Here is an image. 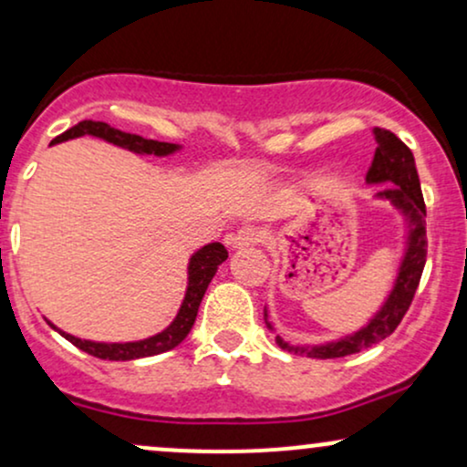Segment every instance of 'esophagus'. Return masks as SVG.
<instances>
[{
	"label": "esophagus",
	"mask_w": 467,
	"mask_h": 467,
	"mask_svg": "<svg viewBox=\"0 0 467 467\" xmlns=\"http://www.w3.org/2000/svg\"><path fill=\"white\" fill-rule=\"evenodd\" d=\"M224 243H227V247H232V249L254 247V244L260 243V232H258V229L243 227V229H238V232L227 234V238H224Z\"/></svg>",
	"instance_id": "1"
}]
</instances>
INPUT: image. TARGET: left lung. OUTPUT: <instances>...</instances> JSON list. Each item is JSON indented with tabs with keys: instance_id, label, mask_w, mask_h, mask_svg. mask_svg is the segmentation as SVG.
<instances>
[{
	"instance_id": "8db88e82",
	"label": "left lung",
	"mask_w": 467,
	"mask_h": 467,
	"mask_svg": "<svg viewBox=\"0 0 467 467\" xmlns=\"http://www.w3.org/2000/svg\"><path fill=\"white\" fill-rule=\"evenodd\" d=\"M375 159L370 165L366 182L368 185H386L375 193L373 201H384L397 209L403 220V249L400 266H397L395 280L389 296L384 297L381 306L368 317L364 327L358 331L342 335V337L328 339L319 344H291L275 333L274 324L269 322V308L265 306V324L271 333H275V344L282 350H289L293 355H306L313 359H333L347 358V355L359 353L389 335L400 327L406 316L412 297L421 280L423 266H426V202H423L421 185H419L417 165L412 151L397 139L389 130L375 128Z\"/></svg>"
}]
</instances>
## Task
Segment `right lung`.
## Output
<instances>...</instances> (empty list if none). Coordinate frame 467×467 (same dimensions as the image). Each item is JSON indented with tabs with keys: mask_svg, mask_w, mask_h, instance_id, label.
<instances>
[{
	"mask_svg": "<svg viewBox=\"0 0 467 467\" xmlns=\"http://www.w3.org/2000/svg\"><path fill=\"white\" fill-rule=\"evenodd\" d=\"M97 136V139L108 140V143L117 145L128 151L140 156H165L176 154L182 150V145L176 143H161V140L143 139L139 134L120 132V130L112 128V125L103 123V120H81L75 128L66 130L64 134L57 136L50 145L64 143V140L78 139V136ZM227 249L220 243H209L205 247L193 251L190 262H187V286H185V297H182L181 306H178L176 317L171 319L170 327H165L163 331L150 335L145 339H134V342H94V339H81L77 335H70L61 331L59 327L46 319L61 337H66L67 342L75 344L77 348H81L83 353L94 355L99 359H109V361H130V359H140V358H151V355H161L165 350L176 348L182 339L187 337L192 331L193 322H196L198 306H201L202 296H205L209 282L216 275L218 266L227 260Z\"/></svg>",
	"mask_w": 467,
	"mask_h": 467,
	"instance_id": "obj_1",
	"label": "right lung"
}]
</instances>
